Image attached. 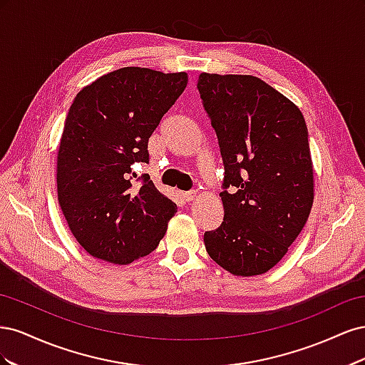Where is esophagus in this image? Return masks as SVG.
Returning a JSON list of instances; mask_svg holds the SVG:
<instances>
[{
    "instance_id": "34e87169",
    "label": "esophagus",
    "mask_w": 365,
    "mask_h": 365,
    "mask_svg": "<svg viewBox=\"0 0 365 365\" xmlns=\"http://www.w3.org/2000/svg\"><path fill=\"white\" fill-rule=\"evenodd\" d=\"M181 197L185 202H192L196 197V193L195 192H184V193H181Z\"/></svg>"
}]
</instances>
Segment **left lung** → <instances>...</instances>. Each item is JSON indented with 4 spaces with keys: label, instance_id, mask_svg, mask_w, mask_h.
I'll return each mask as SVG.
<instances>
[{
    "label": "left lung",
    "instance_id": "obj_1",
    "mask_svg": "<svg viewBox=\"0 0 365 365\" xmlns=\"http://www.w3.org/2000/svg\"><path fill=\"white\" fill-rule=\"evenodd\" d=\"M197 90L225 169V190L219 195L224 220L205 231V250L231 274H263L288 252L312 208L304 117L288 97L254 76L201 73Z\"/></svg>",
    "mask_w": 365,
    "mask_h": 365
}]
</instances>
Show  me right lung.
Here are the masks:
<instances>
[{"label":"right lung","mask_w":365,"mask_h":365,"mask_svg":"<svg viewBox=\"0 0 365 365\" xmlns=\"http://www.w3.org/2000/svg\"><path fill=\"white\" fill-rule=\"evenodd\" d=\"M187 73L125 67L74 97L58 150V201L73 236L96 259L128 264L155 250L176 204L130 165L187 86Z\"/></svg>","instance_id":"add662e5"}]
</instances>
